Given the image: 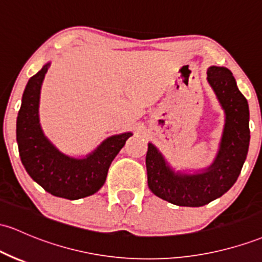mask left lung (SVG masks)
Returning <instances> with one entry per match:
<instances>
[{"instance_id":"obj_1","label":"left lung","mask_w":262,"mask_h":262,"mask_svg":"<svg viewBox=\"0 0 262 262\" xmlns=\"http://www.w3.org/2000/svg\"><path fill=\"white\" fill-rule=\"evenodd\" d=\"M208 80L226 113L220 151L210 168L201 174H174L157 148L150 143L148 144L145 163L149 189L160 199L174 205L198 208L220 198L237 180L248 155V100L237 89L228 68L210 67Z\"/></svg>"}]
</instances>
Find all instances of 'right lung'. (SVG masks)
<instances>
[{
    "label": "right lung",
    "mask_w": 262,
    "mask_h": 262,
    "mask_svg": "<svg viewBox=\"0 0 262 262\" xmlns=\"http://www.w3.org/2000/svg\"><path fill=\"white\" fill-rule=\"evenodd\" d=\"M50 63L28 80L17 117V143L26 171L54 196L77 200L99 190L105 183L111 163L132 133L105 139L85 159H73L59 153L43 136L38 120L42 80Z\"/></svg>",
    "instance_id": "right-lung-1"
}]
</instances>
